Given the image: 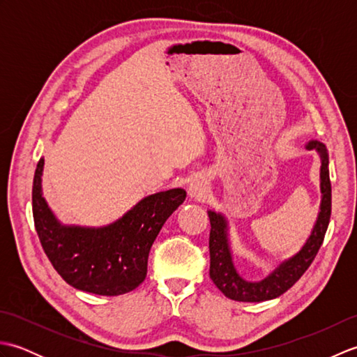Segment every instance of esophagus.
Returning a JSON list of instances; mask_svg holds the SVG:
<instances>
[{"label": "esophagus", "mask_w": 357, "mask_h": 357, "mask_svg": "<svg viewBox=\"0 0 357 357\" xmlns=\"http://www.w3.org/2000/svg\"><path fill=\"white\" fill-rule=\"evenodd\" d=\"M208 179L204 176V174H196L190 179V184H188L187 193L188 198L192 201H202L206 199V196L208 195Z\"/></svg>", "instance_id": "1"}]
</instances>
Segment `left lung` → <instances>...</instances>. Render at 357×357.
Listing matches in <instances>:
<instances>
[{
  "mask_svg": "<svg viewBox=\"0 0 357 357\" xmlns=\"http://www.w3.org/2000/svg\"><path fill=\"white\" fill-rule=\"evenodd\" d=\"M305 149L314 150L321 158V204L312 233L298 253L279 261L261 280H247L239 275L233 261L229 219L221 211L207 210L210 218V278L229 299L239 302H262L276 299L291 288L313 262L322 245L331 215V184L328 172V151L321 141L312 139Z\"/></svg>",
  "mask_w": 357,
  "mask_h": 357,
  "instance_id": "8db88e82",
  "label": "left lung"
}]
</instances>
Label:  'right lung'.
Returning a JSON list of instances; mask_svg holds the SVG:
<instances>
[{
  "label": "right lung",
  "mask_w": 357,
  "mask_h": 357,
  "mask_svg": "<svg viewBox=\"0 0 357 357\" xmlns=\"http://www.w3.org/2000/svg\"><path fill=\"white\" fill-rule=\"evenodd\" d=\"M44 158L38 161L33 188V221L41 245L67 284L78 290L118 296L135 290L147 275L150 248L164 222L185 199L183 188L142 198L107 225H66L43 196Z\"/></svg>",
  "instance_id": "1"
}]
</instances>
